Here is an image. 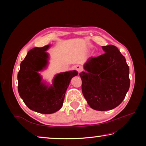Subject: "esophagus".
<instances>
[{"mask_svg": "<svg viewBox=\"0 0 146 146\" xmlns=\"http://www.w3.org/2000/svg\"><path fill=\"white\" fill-rule=\"evenodd\" d=\"M75 69H76V70L77 71L78 73H80V72H82V71H83V68H82V66H79V65L76 66Z\"/></svg>", "mask_w": 146, "mask_h": 146, "instance_id": "1", "label": "esophagus"}]
</instances>
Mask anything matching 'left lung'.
Instances as JSON below:
<instances>
[{"mask_svg": "<svg viewBox=\"0 0 146 146\" xmlns=\"http://www.w3.org/2000/svg\"><path fill=\"white\" fill-rule=\"evenodd\" d=\"M105 53L91 57L84 65L82 91L88 104L97 111L117 107L126 95L130 86L129 68L117 47L102 46Z\"/></svg>", "mask_w": 146, "mask_h": 146, "instance_id": "left-lung-1", "label": "left lung"}]
</instances>
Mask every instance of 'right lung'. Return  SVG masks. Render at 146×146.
Instances as JSON below:
<instances>
[{
	"instance_id": "1",
	"label": "right lung",
	"mask_w": 146,
	"mask_h": 146,
	"mask_svg": "<svg viewBox=\"0 0 146 146\" xmlns=\"http://www.w3.org/2000/svg\"><path fill=\"white\" fill-rule=\"evenodd\" d=\"M49 47L29 50L22 61L17 76L20 97L28 108L42 114H51L60 110L71 78L78 75L75 70L56 74L50 86L42 80L38 72L48 65L46 51Z\"/></svg>"
}]
</instances>
